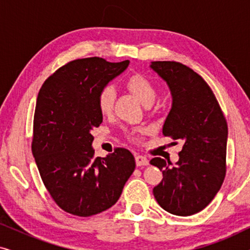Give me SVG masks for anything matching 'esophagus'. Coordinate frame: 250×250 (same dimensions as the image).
<instances>
[{
	"mask_svg": "<svg viewBox=\"0 0 250 250\" xmlns=\"http://www.w3.org/2000/svg\"><path fill=\"white\" fill-rule=\"evenodd\" d=\"M135 162H136V165H138V166L149 165L148 158H146V157H145V156H141V155H136L135 156Z\"/></svg>",
	"mask_w": 250,
	"mask_h": 250,
	"instance_id": "esophagus-1",
	"label": "esophagus"
}]
</instances>
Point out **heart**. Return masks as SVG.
Instances as JSON below:
<instances>
[{
    "instance_id": "b5f03b06",
    "label": "heart",
    "mask_w": 250,
    "mask_h": 250,
    "mask_svg": "<svg viewBox=\"0 0 250 250\" xmlns=\"http://www.w3.org/2000/svg\"><path fill=\"white\" fill-rule=\"evenodd\" d=\"M126 86L140 102L145 105H150L155 101L157 97V90L155 85L149 78L143 76L141 74L132 75L131 77L126 81ZM116 98V92L112 86H105L99 92L98 94V107L104 115H109L114 108V102ZM141 132V129H135L132 131L131 134L136 136L138 133Z\"/></svg>"
}]
</instances>
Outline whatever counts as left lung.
<instances>
[{"instance_id": "obj_1", "label": "left lung", "mask_w": 250, "mask_h": 250, "mask_svg": "<svg viewBox=\"0 0 250 250\" xmlns=\"http://www.w3.org/2000/svg\"><path fill=\"white\" fill-rule=\"evenodd\" d=\"M150 68L166 82L173 99L163 134L183 142L174 165L159 157L150 160L163 172L153 196L168 213L190 216L203 210L223 183L228 124L211 88L196 71L175 61H152Z\"/></svg>"}]
</instances>
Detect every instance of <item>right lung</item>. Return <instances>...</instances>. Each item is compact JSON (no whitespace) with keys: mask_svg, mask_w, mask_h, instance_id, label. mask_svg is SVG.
Segmentation results:
<instances>
[{"mask_svg":"<svg viewBox=\"0 0 250 250\" xmlns=\"http://www.w3.org/2000/svg\"><path fill=\"white\" fill-rule=\"evenodd\" d=\"M93 57L70 61L44 82L34 115L32 151L44 186L58 206L92 216L117 203L135 169L131 151L94 157L91 131L102 123L98 94L128 67Z\"/></svg>","mask_w":250,"mask_h":250,"instance_id":"obj_1","label":"right lung"}]
</instances>
